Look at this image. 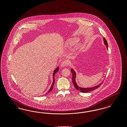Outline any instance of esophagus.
I'll return each mask as SVG.
<instances>
[{
    "label": "esophagus",
    "instance_id": "obj_1",
    "mask_svg": "<svg viewBox=\"0 0 127 127\" xmlns=\"http://www.w3.org/2000/svg\"><path fill=\"white\" fill-rule=\"evenodd\" d=\"M68 65V62L66 61H63L61 64V67H64V66H66Z\"/></svg>",
    "mask_w": 127,
    "mask_h": 127
}]
</instances>
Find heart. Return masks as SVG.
<instances>
[{"label":"heart","instance_id":"1","mask_svg":"<svg viewBox=\"0 0 127 127\" xmlns=\"http://www.w3.org/2000/svg\"><path fill=\"white\" fill-rule=\"evenodd\" d=\"M79 42V39L77 38H72L68 40L66 43V46L68 48H70L76 45Z\"/></svg>","mask_w":127,"mask_h":127}]
</instances>
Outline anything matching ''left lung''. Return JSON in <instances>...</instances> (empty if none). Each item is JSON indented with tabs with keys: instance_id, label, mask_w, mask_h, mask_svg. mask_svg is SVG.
<instances>
[{
	"instance_id": "obj_1",
	"label": "left lung",
	"mask_w": 127,
	"mask_h": 127,
	"mask_svg": "<svg viewBox=\"0 0 127 127\" xmlns=\"http://www.w3.org/2000/svg\"><path fill=\"white\" fill-rule=\"evenodd\" d=\"M103 41H104V44H105V45L106 46V47H107V48L108 49V44L107 40H106V39L103 37ZM71 72L72 74V80L73 83L74 85V87L75 88V89L76 90H77L78 91H79L81 92H83V93H87V92H89L90 91H94L95 89H97V88H98L102 84V82L101 83H100V84H99L97 85H96L95 86H94L93 87H91V88H82L79 87V86L78 85L76 81V72H75V71L74 70V69L71 68Z\"/></svg>"
}]
</instances>
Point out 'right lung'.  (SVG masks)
I'll use <instances>...</instances> for the list:
<instances>
[{"instance_id": "1", "label": "right lung", "mask_w": 127, "mask_h": 127, "mask_svg": "<svg viewBox=\"0 0 127 127\" xmlns=\"http://www.w3.org/2000/svg\"><path fill=\"white\" fill-rule=\"evenodd\" d=\"M59 66H58V67H57L55 69L54 71H53V81L52 84L50 88V89H49V90H48V92L46 93V94H48V93H49L50 92H51V91H52V90H53V86H54V84L55 83V75L56 73L57 72L59 71ZM46 94H45V95H46Z\"/></svg>"}]
</instances>
